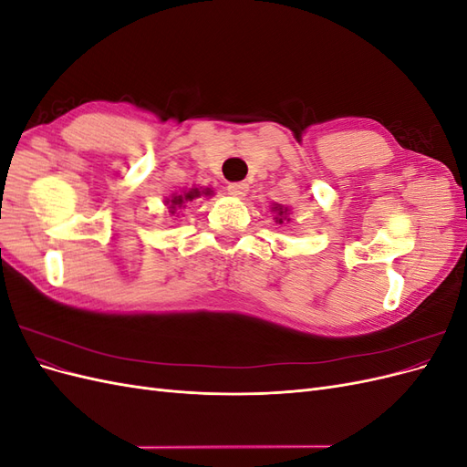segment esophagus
Segmentation results:
<instances>
[{
    "label": "esophagus",
    "mask_w": 467,
    "mask_h": 467,
    "mask_svg": "<svg viewBox=\"0 0 467 467\" xmlns=\"http://www.w3.org/2000/svg\"><path fill=\"white\" fill-rule=\"evenodd\" d=\"M247 189H249V185H247L245 181L230 182V185H228V192H230L232 196H235V199H244V196L247 194Z\"/></svg>",
    "instance_id": "obj_1"
}]
</instances>
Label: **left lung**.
I'll return each instance as SVG.
<instances>
[{
  "label": "left lung",
  "instance_id": "obj_1",
  "mask_svg": "<svg viewBox=\"0 0 467 467\" xmlns=\"http://www.w3.org/2000/svg\"><path fill=\"white\" fill-rule=\"evenodd\" d=\"M273 212L276 214V216H275L276 223H285V220H290V218H288V214H290L288 208H285L282 204H275V206H273Z\"/></svg>",
  "mask_w": 467,
  "mask_h": 467
}]
</instances>
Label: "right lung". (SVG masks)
<instances>
[{
    "mask_svg": "<svg viewBox=\"0 0 467 467\" xmlns=\"http://www.w3.org/2000/svg\"><path fill=\"white\" fill-rule=\"evenodd\" d=\"M212 194V191L210 189H189V191H182V192H175L173 196H169V199H165V204H167V208H169V212H171V214H175L177 210H181V208H187V204L189 202H192L194 199H201V196H210Z\"/></svg>",
    "mask_w": 467,
    "mask_h": 467,
    "instance_id": "add662e5",
    "label": "right lung"
}]
</instances>
